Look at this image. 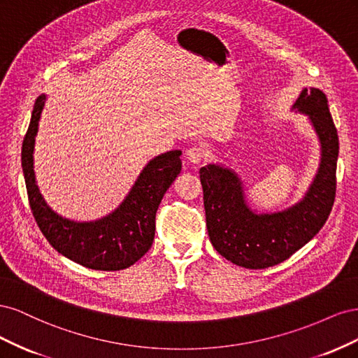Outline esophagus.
<instances>
[{"mask_svg": "<svg viewBox=\"0 0 358 358\" xmlns=\"http://www.w3.org/2000/svg\"><path fill=\"white\" fill-rule=\"evenodd\" d=\"M187 159L191 162V164H199V162H201V161H204L206 159V154H204V150H203V148H200V146H192V148H189L188 150H187Z\"/></svg>", "mask_w": 358, "mask_h": 358, "instance_id": "34e87169", "label": "esophagus"}]
</instances>
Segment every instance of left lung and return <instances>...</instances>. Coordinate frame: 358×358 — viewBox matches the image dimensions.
Segmentation results:
<instances>
[{
    "label": "left lung",
    "mask_w": 358,
    "mask_h": 358,
    "mask_svg": "<svg viewBox=\"0 0 358 358\" xmlns=\"http://www.w3.org/2000/svg\"><path fill=\"white\" fill-rule=\"evenodd\" d=\"M292 109L309 116L321 143V162L306 196L275 213H255L246 204L241 179L230 169H200L206 227L213 248L233 264L266 268L285 262L326 224L336 197L338 129L327 96L317 88L303 90Z\"/></svg>",
    "instance_id": "8db88e82"
}]
</instances>
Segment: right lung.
<instances>
[{
  "instance_id": "obj_1",
  "label": "right lung",
  "mask_w": 358,
  "mask_h": 358,
  "mask_svg": "<svg viewBox=\"0 0 358 358\" xmlns=\"http://www.w3.org/2000/svg\"><path fill=\"white\" fill-rule=\"evenodd\" d=\"M46 95L36 100L22 143V169L32 216L48 242L59 254L94 270H122L133 266L152 246L155 215L166 191L182 169L180 150H170L150 159L119 208L92 222H74L53 212L36 185V134Z\"/></svg>"
}]
</instances>
